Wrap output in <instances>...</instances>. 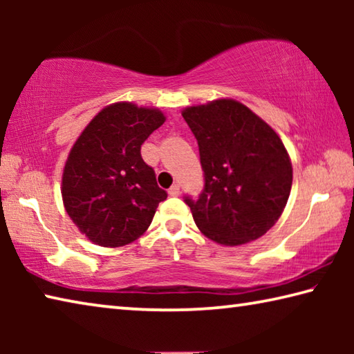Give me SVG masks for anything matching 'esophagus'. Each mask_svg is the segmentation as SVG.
<instances>
[{"mask_svg": "<svg viewBox=\"0 0 354 354\" xmlns=\"http://www.w3.org/2000/svg\"><path fill=\"white\" fill-rule=\"evenodd\" d=\"M179 194H181V187H179V184H173L171 187L169 189V195L170 196H178Z\"/></svg>", "mask_w": 354, "mask_h": 354, "instance_id": "esophagus-1", "label": "esophagus"}]
</instances>
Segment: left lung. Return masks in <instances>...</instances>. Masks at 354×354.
Wrapping results in <instances>:
<instances>
[{
	"instance_id": "1",
	"label": "left lung",
	"mask_w": 354,
	"mask_h": 354,
	"mask_svg": "<svg viewBox=\"0 0 354 354\" xmlns=\"http://www.w3.org/2000/svg\"><path fill=\"white\" fill-rule=\"evenodd\" d=\"M183 117L198 142L205 176L198 198L184 196L198 230L227 247L266 234L292 187V164L278 134L234 100L192 106Z\"/></svg>"
}]
</instances>
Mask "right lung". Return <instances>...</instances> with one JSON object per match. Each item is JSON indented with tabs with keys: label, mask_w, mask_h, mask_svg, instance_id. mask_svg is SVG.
I'll return each instance as SVG.
<instances>
[{
	"label": "right lung",
	"mask_w": 354,
	"mask_h": 354,
	"mask_svg": "<svg viewBox=\"0 0 354 354\" xmlns=\"http://www.w3.org/2000/svg\"><path fill=\"white\" fill-rule=\"evenodd\" d=\"M165 122L158 109L115 103L101 111L71 148L62 176L65 211L88 241L123 247L151 223L167 192L140 147Z\"/></svg>",
	"instance_id": "1"
}]
</instances>
